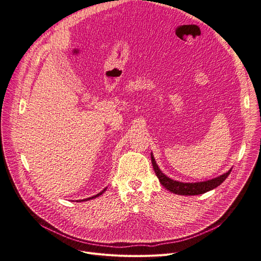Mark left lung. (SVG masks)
<instances>
[{
	"label": "left lung",
	"mask_w": 261,
	"mask_h": 261,
	"mask_svg": "<svg viewBox=\"0 0 261 261\" xmlns=\"http://www.w3.org/2000/svg\"><path fill=\"white\" fill-rule=\"evenodd\" d=\"M150 158H151V164L152 167H154V171L156 173V176L158 177L159 181L161 185L170 192L182 196H193V195H200L203 193H206L208 191H212L215 188L219 187L221 183L226 179V177L231 173L232 168L226 173L206 181H201V182H181L177 180H173L170 177H167L164 175L161 170L159 168L158 164L155 161V157L152 155V152H150Z\"/></svg>",
	"instance_id": "obj_1"
}]
</instances>
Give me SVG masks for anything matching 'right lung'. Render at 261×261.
Wrapping results in <instances>:
<instances>
[{
  "label": "right lung",
  "instance_id": "1",
  "mask_svg": "<svg viewBox=\"0 0 261 261\" xmlns=\"http://www.w3.org/2000/svg\"><path fill=\"white\" fill-rule=\"evenodd\" d=\"M106 189H107V188H105L104 190H102V191H101L100 193H98L97 195H95V196H93V197H89V198H87V199H83V200H81V201H85V200H91V199H94V198H97V197H99L100 195H102V194H103V193L106 191Z\"/></svg>",
  "mask_w": 261,
  "mask_h": 261
}]
</instances>
